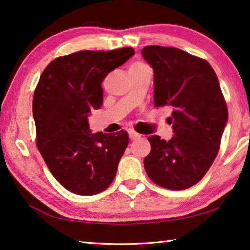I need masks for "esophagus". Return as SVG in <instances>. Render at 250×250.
<instances>
[{
  "mask_svg": "<svg viewBox=\"0 0 250 250\" xmlns=\"http://www.w3.org/2000/svg\"><path fill=\"white\" fill-rule=\"evenodd\" d=\"M129 135H130V139H131V140H137V139L141 138V135L139 134V133L135 132V131H133V130L129 131Z\"/></svg>",
  "mask_w": 250,
  "mask_h": 250,
  "instance_id": "1",
  "label": "esophagus"
}]
</instances>
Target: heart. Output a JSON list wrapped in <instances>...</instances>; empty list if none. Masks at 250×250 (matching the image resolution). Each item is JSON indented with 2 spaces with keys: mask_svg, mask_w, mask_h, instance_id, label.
Returning a JSON list of instances; mask_svg holds the SVG:
<instances>
[{
  "mask_svg": "<svg viewBox=\"0 0 250 250\" xmlns=\"http://www.w3.org/2000/svg\"><path fill=\"white\" fill-rule=\"evenodd\" d=\"M134 65H142V64L141 62H137V64H134Z\"/></svg>",
  "mask_w": 250,
  "mask_h": 250,
  "instance_id": "1",
  "label": "heart"
}]
</instances>
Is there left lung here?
I'll return each mask as SVG.
<instances>
[{
    "label": "left lung",
    "mask_w": 250,
    "mask_h": 250,
    "mask_svg": "<svg viewBox=\"0 0 250 250\" xmlns=\"http://www.w3.org/2000/svg\"><path fill=\"white\" fill-rule=\"evenodd\" d=\"M154 73V105L172 109L173 137L150 135L143 163L162 188L181 191L200 182L213 164L228 121L227 105L206 61L174 47L146 46L141 52Z\"/></svg>",
    "instance_id": "obj_1"
}]
</instances>
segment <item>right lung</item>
Segmentation results:
<instances>
[{
  "label": "right lung",
  "mask_w": 250,
  "mask_h": 250,
  "mask_svg": "<svg viewBox=\"0 0 250 250\" xmlns=\"http://www.w3.org/2000/svg\"><path fill=\"white\" fill-rule=\"evenodd\" d=\"M132 47L80 50L44 69L34 92L36 145L46 166L66 189L95 195L109 188L129 135L91 133L88 117L104 103L101 83L134 55Z\"/></svg>",
  "instance_id": "1"
}]
</instances>
